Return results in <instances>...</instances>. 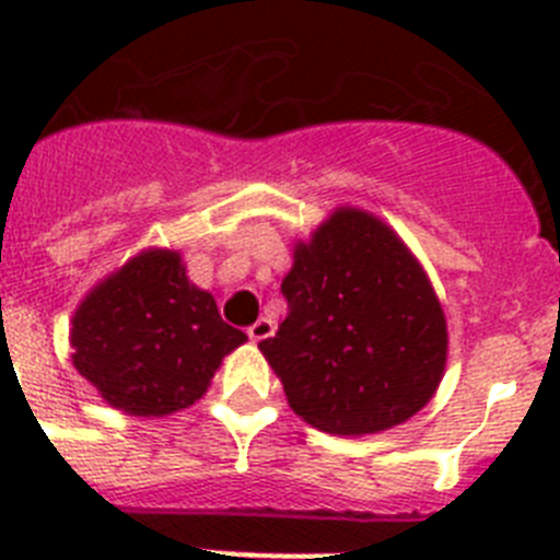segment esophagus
Instances as JSON below:
<instances>
[{
  "instance_id": "obj_1",
  "label": "esophagus",
  "mask_w": 560,
  "mask_h": 560,
  "mask_svg": "<svg viewBox=\"0 0 560 560\" xmlns=\"http://www.w3.org/2000/svg\"><path fill=\"white\" fill-rule=\"evenodd\" d=\"M246 334H249L252 341H264L275 334V323H271V319H266V316H260L255 325H249V328H246Z\"/></svg>"
}]
</instances>
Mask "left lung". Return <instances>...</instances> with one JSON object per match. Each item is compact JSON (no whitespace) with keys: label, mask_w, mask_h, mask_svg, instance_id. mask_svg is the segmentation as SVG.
I'll return each mask as SVG.
<instances>
[{"label":"left lung","mask_w":560,"mask_h":560,"mask_svg":"<svg viewBox=\"0 0 560 560\" xmlns=\"http://www.w3.org/2000/svg\"><path fill=\"white\" fill-rule=\"evenodd\" d=\"M280 291L289 314L260 350L305 423L361 438L432 400L446 370V316L427 271L384 221L339 207L296 244Z\"/></svg>","instance_id":"8db88e82"}]
</instances>
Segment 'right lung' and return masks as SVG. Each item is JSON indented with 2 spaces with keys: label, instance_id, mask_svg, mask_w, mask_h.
Returning a JSON list of instances; mask_svg holds the SVG:
<instances>
[{
  "label": "right lung",
  "instance_id": "1",
  "mask_svg": "<svg viewBox=\"0 0 560 560\" xmlns=\"http://www.w3.org/2000/svg\"><path fill=\"white\" fill-rule=\"evenodd\" d=\"M69 341L75 370L114 409L162 418L196 404L246 334L187 280L179 252L148 249L89 291Z\"/></svg>",
  "mask_w": 560,
  "mask_h": 560
}]
</instances>
